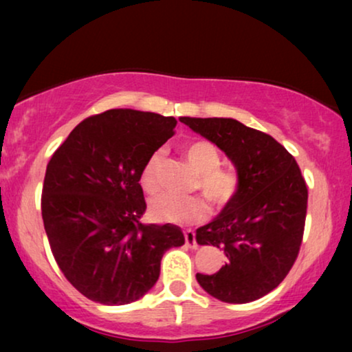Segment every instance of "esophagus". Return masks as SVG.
I'll use <instances>...</instances> for the list:
<instances>
[{
    "label": "esophagus",
    "mask_w": 352,
    "mask_h": 352,
    "mask_svg": "<svg viewBox=\"0 0 352 352\" xmlns=\"http://www.w3.org/2000/svg\"><path fill=\"white\" fill-rule=\"evenodd\" d=\"M184 239H186V245L189 248H197V240H195V232L194 230L187 229L184 230Z\"/></svg>",
    "instance_id": "esophagus-1"
}]
</instances>
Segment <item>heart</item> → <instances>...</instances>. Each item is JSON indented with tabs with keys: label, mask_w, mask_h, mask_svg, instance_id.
<instances>
[{
	"label": "heart",
	"mask_w": 352,
	"mask_h": 352,
	"mask_svg": "<svg viewBox=\"0 0 352 352\" xmlns=\"http://www.w3.org/2000/svg\"><path fill=\"white\" fill-rule=\"evenodd\" d=\"M186 157L192 166L199 171L195 187L216 206L223 208L235 199L240 189V177L235 171L221 166V153L208 141H195L187 146ZM163 153L153 152L144 163L141 171V184L147 192L158 189V170H160ZM151 214L158 221L176 224H189L204 221L210 214V205L204 197H179L173 194L157 195L151 201Z\"/></svg>",
	"instance_id": "1"
}]
</instances>
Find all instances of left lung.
Segmentation results:
<instances>
[{"instance_id": "8db88e82", "label": "left lung", "mask_w": 352, "mask_h": 352, "mask_svg": "<svg viewBox=\"0 0 352 352\" xmlns=\"http://www.w3.org/2000/svg\"><path fill=\"white\" fill-rule=\"evenodd\" d=\"M216 144L240 177L235 199L197 229V242L223 248L218 272L197 274L201 288L224 302H250L280 285L295 264L305 232L307 186L295 157L269 134L232 118L182 117Z\"/></svg>"}]
</instances>
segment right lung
Returning <instances> with one entry per match:
<instances>
[{"label":"right lung","mask_w":352,"mask_h":352,"mask_svg":"<svg viewBox=\"0 0 352 352\" xmlns=\"http://www.w3.org/2000/svg\"><path fill=\"white\" fill-rule=\"evenodd\" d=\"M176 123L152 112L107 110L76 124L47 163L41 214L51 252L89 300H139L158 280L163 253L184 245L177 226L141 223L142 166Z\"/></svg>","instance_id":"obj_1"}]
</instances>
